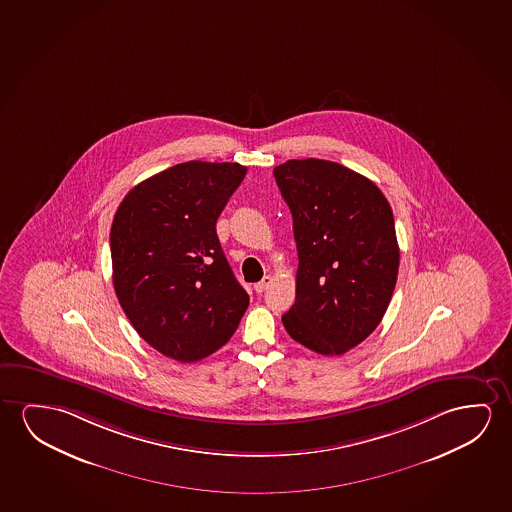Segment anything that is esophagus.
Returning a JSON list of instances; mask_svg holds the SVG:
<instances>
[{"label": "esophagus", "mask_w": 512, "mask_h": 512, "mask_svg": "<svg viewBox=\"0 0 512 512\" xmlns=\"http://www.w3.org/2000/svg\"><path fill=\"white\" fill-rule=\"evenodd\" d=\"M271 283H273V276H264L259 283H255V287H253V289H255L257 294H262V292H266L267 287H269Z\"/></svg>", "instance_id": "obj_1"}]
</instances>
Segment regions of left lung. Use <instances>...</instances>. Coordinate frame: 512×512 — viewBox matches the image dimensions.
<instances>
[{
    "label": "left lung",
    "mask_w": 512,
    "mask_h": 512,
    "mask_svg": "<svg viewBox=\"0 0 512 512\" xmlns=\"http://www.w3.org/2000/svg\"><path fill=\"white\" fill-rule=\"evenodd\" d=\"M292 213L296 303L282 322L292 340L341 356L386 313L400 267L393 209L377 185L340 163L306 158L275 167Z\"/></svg>",
    "instance_id": "8db88e82"
}]
</instances>
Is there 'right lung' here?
<instances>
[{
    "mask_svg": "<svg viewBox=\"0 0 512 512\" xmlns=\"http://www.w3.org/2000/svg\"><path fill=\"white\" fill-rule=\"evenodd\" d=\"M245 176L239 163H178L119 204L114 290L135 331L163 356L181 363L211 356L245 315L250 297L216 236V220Z\"/></svg>",
    "mask_w": 512,
    "mask_h": 512,
    "instance_id": "1",
    "label": "right lung"
}]
</instances>
